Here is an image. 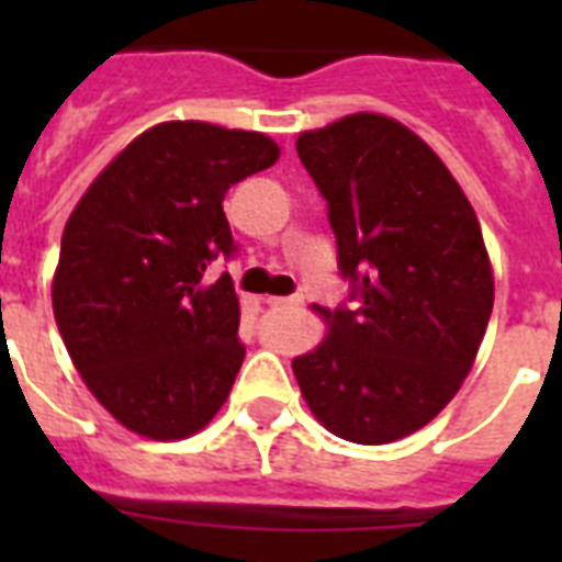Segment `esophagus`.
Here are the masks:
<instances>
[{"label": "esophagus", "instance_id": "esophagus-1", "mask_svg": "<svg viewBox=\"0 0 562 562\" xmlns=\"http://www.w3.org/2000/svg\"><path fill=\"white\" fill-rule=\"evenodd\" d=\"M265 303L273 308H300L303 297H265Z\"/></svg>", "mask_w": 562, "mask_h": 562}]
</instances>
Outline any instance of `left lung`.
<instances>
[{
    "instance_id": "8db88e82",
    "label": "left lung",
    "mask_w": 562,
    "mask_h": 562,
    "mask_svg": "<svg viewBox=\"0 0 562 562\" xmlns=\"http://www.w3.org/2000/svg\"><path fill=\"white\" fill-rule=\"evenodd\" d=\"M329 206L352 308L291 361L333 435L379 446L428 426L461 391L493 312V265L461 183L414 131L352 113L297 136Z\"/></svg>"
}]
</instances>
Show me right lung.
Here are the masks:
<instances>
[{
    "label": "right lung",
    "mask_w": 562,
    "mask_h": 562,
    "mask_svg": "<svg viewBox=\"0 0 562 562\" xmlns=\"http://www.w3.org/2000/svg\"><path fill=\"white\" fill-rule=\"evenodd\" d=\"M280 160L256 131L160 122L127 143L75 203L60 238L52 308L75 370L116 423L148 440L201 431L245 361L236 250L224 194Z\"/></svg>",
    "instance_id": "obj_1"
}]
</instances>
